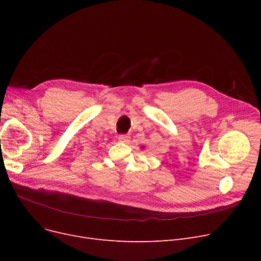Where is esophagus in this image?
<instances>
[{
    "instance_id": "esophagus-1",
    "label": "esophagus",
    "mask_w": 261,
    "mask_h": 261,
    "mask_svg": "<svg viewBox=\"0 0 261 261\" xmlns=\"http://www.w3.org/2000/svg\"><path fill=\"white\" fill-rule=\"evenodd\" d=\"M118 141L121 142V143H125V144H128L130 142V136L128 134H120L118 136Z\"/></svg>"
}]
</instances>
